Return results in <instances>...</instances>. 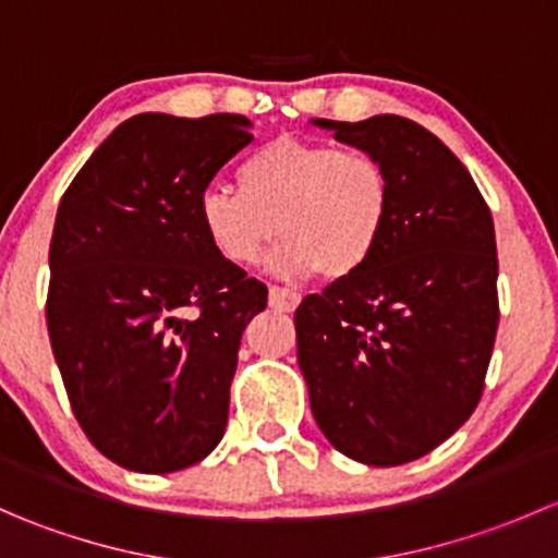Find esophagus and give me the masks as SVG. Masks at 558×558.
I'll return each mask as SVG.
<instances>
[{
	"label": "esophagus",
	"mask_w": 558,
	"mask_h": 558,
	"mask_svg": "<svg viewBox=\"0 0 558 558\" xmlns=\"http://www.w3.org/2000/svg\"><path fill=\"white\" fill-rule=\"evenodd\" d=\"M300 300L302 296L296 294V291L280 289V286H272V289H269V307H275V311H280V313L296 311Z\"/></svg>",
	"instance_id": "34e87169"
}]
</instances>
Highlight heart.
<instances>
[{"label":"heart","instance_id":"1","mask_svg":"<svg viewBox=\"0 0 558 558\" xmlns=\"http://www.w3.org/2000/svg\"><path fill=\"white\" fill-rule=\"evenodd\" d=\"M196 216L213 251L234 267L262 262L278 234L275 272L340 280L367 267L380 245L391 178L367 150L275 137L240 161L238 191H202Z\"/></svg>","mask_w":558,"mask_h":558}]
</instances>
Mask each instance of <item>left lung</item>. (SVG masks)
<instances>
[{"label": "left lung", "mask_w": 558, "mask_h": 558, "mask_svg": "<svg viewBox=\"0 0 558 558\" xmlns=\"http://www.w3.org/2000/svg\"><path fill=\"white\" fill-rule=\"evenodd\" d=\"M311 123L384 161L391 216L367 267L296 307V362L337 451L408 464L483 393L499 324L492 213L466 167L408 118Z\"/></svg>", "instance_id": "left-lung-1"}]
</instances>
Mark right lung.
<instances>
[{"mask_svg": "<svg viewBox=\"0 0 558 558\" xmlns=\"http://www.w3.org/2000/svg\"><path fill=\"white\" fill-rule=\"evenodd\" d=\"M251 129L140 112L61 196L50 348L88 440L132 472L185 470L227 432L240 337L267 289L213 251L196 202Z\"/></svg>", "mask_w": 558, "mask_h": 558, "instance_id": "add662e5", "label": "right lung"}]
</instances>
